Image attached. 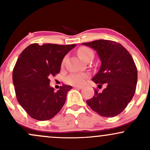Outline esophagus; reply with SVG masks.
Listing matches in <instances>:
<instances>
[{
    "mask_svg": "<svg viewBox=\"0 0 150 150\" xmlns=\"http://www.w3.org/2000/svg\"><path fill=\"white\" fill-rule=\"evenodd\" d=\"M73 87L75 89H82V87H81V86H73Z\"/></svg>",
    "mask_w": 150,
    "mask_h": 150,
    "instance_id": "1",
    "label": "esophagus"
}]
</instances>
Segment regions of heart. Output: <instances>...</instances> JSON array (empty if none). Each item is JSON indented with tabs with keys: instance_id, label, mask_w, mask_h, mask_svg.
Listing matches in <instances>:
<instances>
[{
	"instance_id": "1",
	"label": "heart",
	"mask_w": 150,
	"mask_h": 150,
	"mask_svg": "<svg viewBox=\"0 0 150 150\" xmlns=\"http://www.w3.org/2000/svg\"><path fill=\"white\" fill-rule=\"evenodd\" d=\"M79 56L83 61H86L91 56H94V52L91 49L86 46L80 47L77 51ZM65 61V60H64ZM63 61V62H64ZM89 74L85 73H71L65 78V81L67 83L75 86H81L85 83L86 80L88 78Z\"/></svg>"
}]
</instances>
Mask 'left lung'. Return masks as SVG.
<instances>
[{
  "label": "left lung",
  "instance_id": "8db88e82",
  "mask_svg": "<svg viewBox=\"0 0 150 150\" xmlns=\"http://www.w3.org/2000/svg\"><path fill=\"white\" fill-rule=\"evenodd\" d=\"M92 48L101 60V66L92 80L98 87L105 84L101 92L94 89L87 104L103 117H113L120 113L131 101L135 92L137 70L131 55L120 44L110 40L82 43Z\"/></svg>",
  "mask_w": 150,
  "mask_h": 150
}]
</instances>
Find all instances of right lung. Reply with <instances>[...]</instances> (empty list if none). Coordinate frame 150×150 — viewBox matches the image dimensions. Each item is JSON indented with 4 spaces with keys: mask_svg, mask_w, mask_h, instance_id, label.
Instances as JSON below:
<instances>
[{
    "mask_svg": "<svg viewBox=\"0 0 150 150\" xmlns=\"http://www.w3.org/2000/svg\"><path fill=\"white\" fill-rule=\"evenodd\" d=\"M75 46L32 44L20 53L13 69V85L19 104L34 119H51L64 105L72 87L63 85L55 92L49 77L59 73L63 58Z\"/></svg>",
    "mask_w": 150,
    "mask_h": 150,
    "instance_id": "obj_1",
    "label": "right lung"
}]
</instances>
